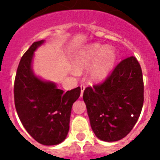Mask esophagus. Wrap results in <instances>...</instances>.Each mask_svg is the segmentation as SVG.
<instances>
[{
  "label": "esophagus",
  "mask_w": 160,
  "mask_h": 160,
  "mask_svg": "<svg viewBox=\"0 0 160 160\" xmlns=\"http://www.w3.org/2000/svg\"><path fill=\"white\" fill-rule=\"evenodd\" d=\"M85 89V85H80V91H81V93H80V97H82L83 96V93H84Z\"/></svg>",
  "instance_id": "esophagus-1"
}]
</instances>
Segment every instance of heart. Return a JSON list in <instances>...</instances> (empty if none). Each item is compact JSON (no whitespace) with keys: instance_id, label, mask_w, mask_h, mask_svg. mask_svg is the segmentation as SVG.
Listing matches in <instances>:
<instances>
[{"instance_id":"b5f03b06","label":"heart","mask_w":160,"mask_h":160,"mask_svg":"<svg viewBox=\"0 0 160 160\" xmlns=\"http://www.w3.org/2000/svg\"><path fill=\"white\" fill-rule=\"evenodd\" d=\"M116 61L117 53L113 47L91 43L82 46L73 55L72 67L75 74L89 69V80L99 84L109 77Z\"/></svg>"}]
</instances>
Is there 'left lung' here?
Masks as SVG:
<instances>
[{
	"label": "left lung",
	"mask_w": 160,
	"mask_h": 160,
	"mask_svg": "<svg viewBox=\"0 0 160 160\" xmlns=\"http://www.w3.org/2000/svg\"><path fill=\"white\" fill-rule=\"evenodd\" d=\"M83 100L98 139L114 142L124 138L136 124L144 103L143 75L136 58L124 59L105 82L86 88Z\"/></svg>",
	"instance_id": "left-lung-1"
}]
</instances>
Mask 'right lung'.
<instances>
[{
	"instance_id": "right-lung-1",
	"label": "right lung",
	"mask_w": 160,
	"mask_h": 160,
	"mask_svg": "<svg viewBox=\"0 0 160 160\" xmlns=\"http://www.w3.org/2000/svg\"><path fill=\"white\" fill-rule=\"evenodd\" d=\"M44 43V40L34 42L21 57L14 97L16 112L26 131L38 143L49 146L60 144L67 136L71 108L80 97V88L65 93L55 83L34 73L35 51Z\"/></svg>"
}]
</instances>
